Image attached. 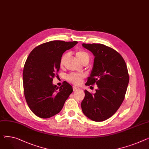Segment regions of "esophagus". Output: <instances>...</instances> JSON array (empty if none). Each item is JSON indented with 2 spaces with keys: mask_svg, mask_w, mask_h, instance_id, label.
Wrapping results in <instances>:
<instances>
[{
  "mask_svg": "<svg viewBox=\"0 0 149 149\" xmlns=\"http://www.w3.org/2000/svg\"><path fill=\"white\" fill-rule=\"evenodd\" d=\"M72 88H73V91H78V90H80V88L75 86H72Z\"/></svg>",
  "mask_w": 149,
  "mask_h": 149,
  "instance_id": "obj_1",
  "label": "esophagus"
}]
</instances>
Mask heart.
Here are the masks:
<instances>
[{"mask_svg":"<svg viewBox=\"0 0 149 149\" xmlns=\"http://www.w3.org/2000/svg\"><path fill=\"white\" fill-rule=\"evenodd\" d=\"M69 56V53H65L61 57L60 65L62 66L64 65L65 61ZM76 56L77 58L83 63L84 62H88L89 56L87 53L83 50H79L76 52ZM85 74L83 73H77V72H71L66 76V80L71 83L75 85H78L82 83L83 79L85 77Z\"/></svg>","mask_w":149,"mask_h":149,"instance_id":"obj_1","label":"heart"}]
</instances>
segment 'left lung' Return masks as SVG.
<instances>
[{
	"label": "left lung",
	"instance_id": "1",
	"mask_svg": "<svg viewBox=\"0 0 149 149\" xmlns=\"http://www.w3.org/2000/svg\"><path fill=\"white\" fill-rule=\"evenodd\" d=\"M82 45L95 56L86 85L96 84L98 87L94 94L84 91L82 111L93 121H104L117 111L124 100L130 80L127 66L122 56L111 47L102 44Z\"/></svg>",
	"mask_w": 149,
	"mask_h": 149
}]
</instances>
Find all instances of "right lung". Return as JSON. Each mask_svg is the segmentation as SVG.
Instances as JSON below:
<instances>
[{
    "mask_svg": "<svg viewBox=\"0 0 149 149\" xmlns=\"http://www.w3.org/2000/svg\"><path fill=\"white\" fill-rule=\"evenodd\" d=\"M77 41H52L32 49L25 62L23 81L26 101L38 117L47 118L61 111L72 92V86L64 81L61 87L53 84V79L60 69L63 53Z\"/></svg>",
    "mask_w": 149,
    "mask_h": 149,
    "instance_id": "right-lung-1",
    "label": "right lung"
}]
</instances>
